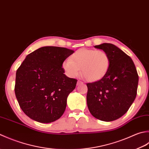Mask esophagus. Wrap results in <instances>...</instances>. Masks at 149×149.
<instances>
[{"label":"esophagus","mask_w":149,"mask_h":149,"mask_svg":"<svg viewBox=\"0 0 149 149\" xmlns=\"http://www.w3.org/2000/svg\"><path fill=\"white\" fill-rule=\"evenodd\" d=\"M83 84V82L81 81H80V80H78V81H77V86H78V85H80V84Z\"/></svg>","instance_id":"1"}]
</instances>
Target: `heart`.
<instances>
[{
  "instance_id": "1",
  "label": "heart",
  "mask_w": 149,
  "mask_h": 149,
  "mask_svg": "<svg viewBox=\"0 0 149 149\" xmlns=\"http://www.w3.org/2000/svg\"><path fill=\"white\" fill-rule=\"evenodd\" d=\"M111 59L104 51L92 49H80L71 54L70 59L62 63V68L69 77H77L81 73L91 82L99 81L107 73Z\"/></svg>"
}]
</instances>
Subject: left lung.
I'll return each instance as SVG.
<instances>
[{
  "label": "left lung",
  "mask_w": 149,
  "mask_h": 149,
  "mask_svg": "<svg viewBox=\"0 0 149 149\" xmlns=\"http://www.w3.org/2000/svg\"><path fill=\"white\" fill-rule=\"evenodd\" d=\"M95 47L109 54L111 65L102 79L87 84V107L97 119L114 121L125 114L134 101L138 74L131 58L116 45L104 43Z\"/></svg>",
  "instance_id": "8db88e82"
}]
</instances>
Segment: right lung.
I'll return each mask as SVG.
<instances>
[{
  "label": "right lung",
  "instance_id": "obj_1",
  "mask_svg": "<svg viewBox=\"0 0 149 149\" xmlns=\"http://www.w3.org/2000/svg\"><path fill=\"white\" fill-rule=\"evenodd\" d=\"M73 53L65 47H42L29 54L18 68L15 96L31 119L47 123L62 116L77 82L64 74L62 63Z\"/></svg>",
  "mask_w": 149,
  "mask_h": 149
}]
</instances>
